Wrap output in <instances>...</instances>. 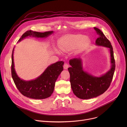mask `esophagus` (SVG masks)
<instances>
[{
  "label": "esophagus",
  "instance_id": "esophagus-1",
  "mask_svg": "<svg viewBox=\"0 0 127 127\" xmlns=\"http://www.w3.org/2000/svg\"><path fill=\"white\" fill-rule=\"evenodd\" d=\"M63 67H64V69L66 70V69H67L69 67V65H68V64H67V63H65L64 65V66H63Z\"/></svg>",
  "mask_w": 127,
  "mask_h": 127
}]
</instances>
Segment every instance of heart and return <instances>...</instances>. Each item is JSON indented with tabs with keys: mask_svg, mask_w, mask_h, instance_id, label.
Listing matches in <instances>:
<instances>
[{
	"mask_svg": "<svg viewBox=\"0 0 127 127\" xmlns=\"http://www.w3.org/2000/svg\"><path fill=\"white\" fill-rule=\"evenodd\" d=\"M85 36L82 35H69L65 36L63 39V45L61 47V49L63 51L73 50L81 44ZM88 42L89 40L86 39L82 42L81 45H85ZM57 51V53H59L58 51Z\"/></svg>",
	"mask_w": 127,
	"mask_h": 127,
	"instance_id": "obj_1",
	"label": "heart"
}]
</instances>
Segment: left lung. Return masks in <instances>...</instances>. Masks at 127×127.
<instances>
[{"label":"left lung","instance_id":"1","mask_svg":"<svg viewBox=\"0 0 127 127\" xmlns=\"http://www.w3.org/2000/svg\"><path fill=\"white\" fill-rule=\"evenodd\" d=\"M99 35L95 41V45L108 48L111 57V68L100 76H94L83 70L80 58L69 60L71 67L68 70L70 73V82L74 94L78 98L88 99L96 97L103 94L110 86L115 70V61L111 43L103 33L98 28H94Z\"/></svg>","mask_w":127,"mask_h":127}]
</instances>
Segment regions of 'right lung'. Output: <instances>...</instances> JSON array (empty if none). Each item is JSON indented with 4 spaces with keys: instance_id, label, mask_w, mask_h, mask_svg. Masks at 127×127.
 Masks as SVG:
<instances>
[{
    "instance_id": "1",
    "label": "right lung",
    "mask_w": 127,
    "mask_h": 127,
    "mask_svg": "<svg viewBox=\"0 0 127 127\" xmlns=\"http://www.w3.org/2000/svg\"><path fill=\"white\" fill-rule=\"evenodd\" d=\"M53 33V31L40 32L28 31L22 35L18 42L28 37L46 38ZM14 49V47L11 56V75L17 88L23 95L30 98L41 99L50 97L54 92L56 80L63 70L64 62L58 61L52 64L37 78L29 81L25 80L19 77L15 71L13 60Z\"/></svg>"
}]
</instances>
